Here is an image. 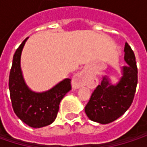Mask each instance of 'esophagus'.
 <instances>
[{
    "label": "esophagus",
    "instance_id": "34e87169",
    "mask_svg": "<svg viewBox=\"0 0 147 147\" xmlns=\"http://www.w3.org/2000/svg\"><path fill=\"white\" fill-rule=\"evenodd\" d=\"M86 74H87V71L85 70H83L74 76V77L72 78V82H71L72 88L74 89L80 88L87 85V82L85 79Z\"/></svg>",
    "mask_w": 147,
    "mask_h": 147
}]
</instances>
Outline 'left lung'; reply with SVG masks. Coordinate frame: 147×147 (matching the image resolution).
I'll list each match as a JSON object with an SVG mask.
<instances>
[{"instance_id":"1","label":"left lung","mask_w":147,"mask_h":147,"mask_svg":"<svg viewBox=\"0 0 147 147\" xmlns=\"http://www.w3.org/2000/svg\"><path fill=\"white\" fill-rule=\"evenodd\" d=\"M124 60L127 65L121 69L122 76L112 84L109 76L103 77L85 106L88 117L96 123L107 124L120 117L133 102L137 82L138 71L134 53L128 43L124 47Z\"/></svg>"}]
</instances>
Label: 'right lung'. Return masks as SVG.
<instances>
[{"mask_svg":"<svg viewBox=\"0 0 147 147\" xmlns=\"http://www.w3.org/2000/svg\"><path fill=\"white\" fill-rule=\"evenodd\" d=\"M27 39L21 43L13 55L9 75V91L17 117L28 126L38 129L54 122L59 103L71 89V79L65 78L44 92H35L28 87L21 69V54Z\"/></svg>","mask_w":147,"mask_h":147,"instance_id":"obj_1","label":"right lung"}]
</instances>
